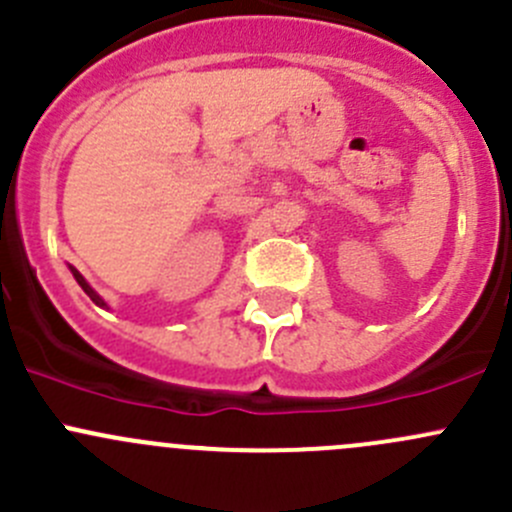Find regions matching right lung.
I'll return each instance as SVG.
<instances>
[{"label": "right lung", "instance_id": "add662e5", "mask_svg": "<svg viewBox=\"0 0 512 512\" xmlns=\"http://www.w3.org/2000/svg\"><path fill=\"white\" fill-rule=\"evenodd\" d=\"M71 275H74V277H76V282H79V285H81V289H84V292H86V294H89V297H91V302H96V304H98V307H106V302H103V299H101V297H98V294L94 292V287H91V285H89V282H86V280H84V277H81V275H79V270H74V267H71Z\"/></svg>", "mask_w": 512, "mask_h": 512}]
</instances>
